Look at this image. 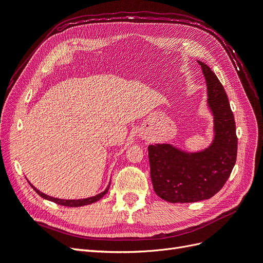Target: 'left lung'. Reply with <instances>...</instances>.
Returning <instances> with one entry per match:
<instances>
[{
  "instance_id": "left-lung-1",
  "label": "left lung",
  "mask_w": 263,
  "mask_h": 263,
  "mask_svg": "<svg viewBox=\"0 0 263 263\" xmlns=\"http://www.w3.org/2000/svg\"><path fill=\"white\" fill-rule=\"evenodd\" d=\"M214 114L215 138L204 151L186 154L171 145H150V177L158 196L170 203H193L208 200L225 185L237 158L238 139L234 114L224 86L211 68L202 61Z\"/></svg>"
}]
</instances>
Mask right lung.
<instances>
[{
    "label": "right lung",
    "mask_w": 263,
    "mask_h": 263,
    "mask_svg": "<svg viewBox=\"0 0 263 263\" xmlns=\"http://www.w3.org/2000/svg\"><path fill=\"white\" fill-rule=\"evenodd\" d=\"M29 184H30V183H29ZM30 185H31V184H30ZM31 187H33V189L36 191V193H37L38 195H41L42 197L46 198V200L51 201V202H53V203H55V204H59V205L68 206V208H77V206H83V205H87V204H92V203H94V202H97V201L101 200V198L108 192L109 185L106 187L105 191H103L102 193H100V194H98V195H95V196H92V197L83 198V200H61V198H54V197H51V196H49V195H46V194L42 193L41 191L37 190V189H36L35 186H33V185H31Z\"/></svg>",
    "instance_id": "add662e5"
}]
</instances>
